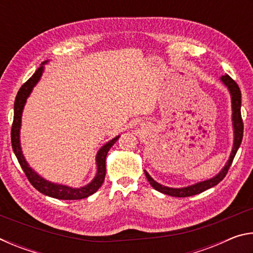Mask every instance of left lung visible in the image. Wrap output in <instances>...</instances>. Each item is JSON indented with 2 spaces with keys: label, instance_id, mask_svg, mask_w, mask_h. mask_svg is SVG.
I'll use <instances>...</instances> for the list:
<instances>
[{
  "label": "left lung",
  "instance_id": "1",
  "mask_svg": "<svg viewBox=\"0 0 253 253\" xmlns=\"http://www.w3.org/2000/svg\"><path fill=\"white\" fill-rule=\"evenodd\" d=\"M221 80L223 81L225 85H228L229 90L231 92V98H232V110H233L232 121H233V128H234V144H233L232 153H231L229 161L224 166V169H222L215 177L208 179V181L198 183L195 184V185L183 187V188H170V187L163 186L161 184H158L157 182L154 181V179L149 176L146 170H145V175H146L149 184H151L156 191L161 192V193H164L166 195L175 196V198H186V196H192V195L202 193V192L209 190V188L215 186L216 184H219L222 179L225 177V175L228 174V170L230 169L231 164H232L233 158L235 156V154H237L243 138V121L241 117V91H240L238 84L235 83V81L231 78L229 75L222 76Z\"/></svg>",
  "mask_w": 253,
  "mask_h": 253
}]
</instances>
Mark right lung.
Wrapping results in <instances>:
<instances>
[{"instance_id":"1","label":"right lung","mask_w":253,"mask_h":253,"mask_svg":"<svg viewBox=\"0 0 253 253\" xmlns=\"http://www.w3.org/2000/svg\"><path fill=\"white\" fill-rule=\"evenodd\" d=\"M42 70H43V66H40L38 68L37 71L32 75L27 83H24L21 88L19 89L18 95L15 97L14 101V117L13 123H12L11 128V143L12 148L15 154L16 158L20 163L21 168H22L25 176L28 177L29 182L32 184L34 188H37L40 193L51 196V198L59 199V200H80L88 198L89 195H91L98 191V188L101 186V184L105 181V175H106V156L107 153L110 149V147L116 143L118 137H115L114 139H111L110 142L107 143L100 148V151L97 154V175L93 178L91 183H89L88 185L80 188H71L65 185H58V184L50 183L45 181L42 177H40L36 172L29 168L28 163L25 162L23 154L21 152L20 147V126H21V116H22V110L27 98L29 97L30 92H31L32 88L36 85L38 80L40 79L42 75Z\"/></svg>"}]
</instances>
